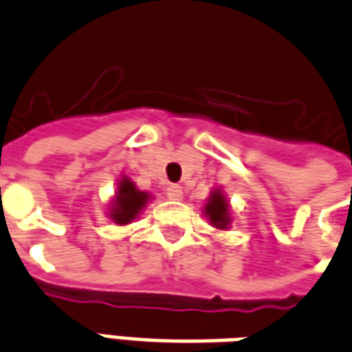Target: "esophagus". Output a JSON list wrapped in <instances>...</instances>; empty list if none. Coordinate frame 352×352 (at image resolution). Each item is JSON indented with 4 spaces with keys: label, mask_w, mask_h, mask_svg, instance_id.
Wrapping results in <instances>:
<instances>
[{
    "label": "esophagus",
    "mask_w": 352,
    "mask_h": 352,
    "mask_svg": "<svg viewBox=\"0 0 352 352\" xmlns=\"http://www.w3.org/2000/svg\"><path fill=\"white\" fill-rule=\"evenodd\" d=\"M166 194H168L169 200H181V198H183V186H179V184H169Z\"/></svg>",
    "instance_id": "obj_1"
}]
</instances>
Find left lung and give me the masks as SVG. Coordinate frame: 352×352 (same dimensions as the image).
I'll return each instance as SVG.
<instances>
[{
	"label": "left lung",
	"instance_id": "8db88e82",
	"mask_svg": "<svg viewBox=\"0 0 352 352\" xmlns=\"http://www.w3.org/2000/svg\"><path fill=\"white\" fill-rule=\"evenodd\" d=\"M206 215L210 217L211 225L217 228H227L230 225V211L225 196L215 190L210 196V201L206 204Z\"/></svg>",
	"mask_w": 352,
	"mask_h": 352
}]
</instances>
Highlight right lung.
Masks as SVG:
<instances>
[{"mask_svg":"<svg viewBox=\"0 0 352 352\" xmlns=\"http://www.w3.org/2000/svg\"><path fill=\"white\" fill-rule=\"evenodd\" d=\"M146 200H148V194L137 190V186L127 177H124L118 186L116 200H114V208L110 211V217L116 221V225H127L139 215Z\"/></svg>","mask_w":352,"mask_h":352,"instance_id":"1","label":"right lung"}]
</instances>
